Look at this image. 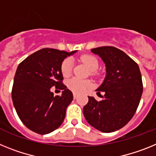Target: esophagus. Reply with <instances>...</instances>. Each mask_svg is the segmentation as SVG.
Returning <instances> with one entry per match:
<instances>
[{"label": "esophagus", "mask_w": 156, "mask_h": 156, "mask_svg": "<svg viewBox=\"0 0 156 156\" xmlns=\"http://www.w3.org/2000/svg\"><path fill=\"white\" fill-rule=\"evenodd\" d=\"M73 97H74V99L75 100V99L78 98V94H76L75 93H74V94H73Z\"/></svg>", "instance_id": "obj_1"}]
</instances>
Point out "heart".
I'll list each match as a JSON object with an SVG mask.
<instances>
[{
  "instance_id": "heart-1",
  "label": "heart",
  "mask_w": 156,
  "mask_h": 156,
  "mask_svg": "<svg viewBox=\"0 0 156 156\" xmlns=\"http://www.w3.org/2000/svg\"><path fill=\"white\" fill-rule=\"evenodd\" d=\"M81 60L86 65L90 71H95L98 68L97 59L92 55H83L81 57ZM73 61L71 59H66L63 60L61 66L62 74L64 77L69 76L72 72ZM67 87L75 93H82L86 92L92 86L90 81L87 79H80L78 78H72L67 81Z\"/></svg>"
}]
</instances>
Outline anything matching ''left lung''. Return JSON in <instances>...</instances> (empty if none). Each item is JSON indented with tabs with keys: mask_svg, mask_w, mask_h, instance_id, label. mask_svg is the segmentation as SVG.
<instances>
[{
	"mask_svg": "<svg viewBox=\"0 0 156 156\" xmlns=\"http://www.w3.org/2000/svg\"><path fill=\"white\" fill-rule=\"evenodd\" d=\"M91 52L105 64L106 75L97 89L104 95L99 102L93 97H88L84 116L98 130L115 132L130 121L139 105L143 93L140 68L129 55L115 47H99L91 49Z\"/></svg>",
	"mask_w": 156,
	"mask_h": 156,
	"instance_id": "left-lung-1",
	"label": "left lung"
}]
</instances>
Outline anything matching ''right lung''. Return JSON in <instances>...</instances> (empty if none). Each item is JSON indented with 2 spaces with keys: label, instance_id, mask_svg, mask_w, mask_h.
I'll return each instance as SVG.
<instances>
[{
  "label": "right lung",
  "instance_id": "right-lung-1",
  "mask_svg": "<svg viewBox=\"0 0 156 156\" xmlns=\"http://www.w3.org/2000/svg\"><path fill=\"white\" fill-rule=\"evenodd\" d=\"M76 52L42 48L17 67L12 97L20 120L30 130L47 134L63 123L73 94L62 83L61 66L67 56ZM55 85L63 90L61 96L54 97L51 88Z\"/></svg>",
  "mask_w": 156,
  "mask_h": 156
}]
</instances>
